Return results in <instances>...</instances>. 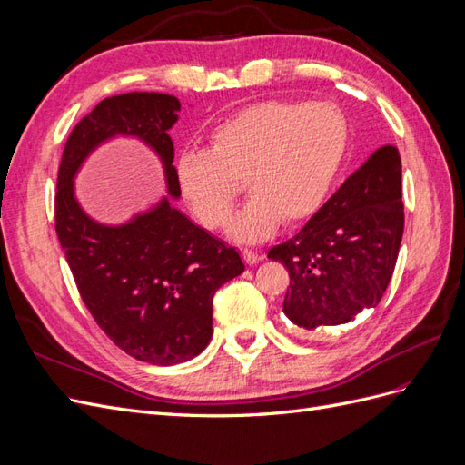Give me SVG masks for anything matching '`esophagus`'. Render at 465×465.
<instances>
[{"label":"esophagus","mask_w":465,"mask_h":465,"mask_svg":"<svg viewBox=\"0 0 465 465\" xmlns=\"http://www.w3.org/2000/svg\"><path fill=\"white\" fill-rule=\"evenodd\" d=\"M242 260H244L248 265H254V263L262 262L263 256L256 254V252H252V250H242Z\"/></svg>","instance_id":"1"}]
</instances>
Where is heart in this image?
<instances>
[{
    "instance_id": "1",
    "label": "heart",
    "mask_w": 465,
    "mask_h": 465,
    "mask_svg": "<svg viewBox=\"0 0 465 465\" xmlns=\"http://www.w3.org/2000/svg\"><path fill=\"white\" fill-rule=\"evenodd\" d=\"M347 151V124L330 103L263 101L223 120L203 151L176 161L182 198L209 231L229 227L242 193L250 203L232 223L238 242H262L285 221L297 227L326 203Z\"/></svg>"
}]
</instances>
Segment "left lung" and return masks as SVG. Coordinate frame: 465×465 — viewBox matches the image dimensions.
<instances>
[{"label":"left lung","mask_w":465,"mask_h":465,"mask_svg":"<svg viewBox=\"0 0 465 465\" xmlns=\"http://www.w3.org/2000/svg\"><path fill=\"white\" fill-rule=\"evenodd\" d=\"M401 234V159L396 147L384 145L299 234L267 252L291 277L287 318L302 330H316L374 308L396 267Z\"/></svg>","instance_id":"1"}]
</instances>
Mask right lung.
Masks as SVG:
<instances>
[{"instance_id": "1", "label": "right lung", "mask_w": 465, "mask_h": 465, "mask_svg": "<svg viewBox=\"0 0 465 465\" xmlns=\"http://www.w3.org/2000/svg\"><path fill=\"white\" fill-rule=\"evenodd\" d=\"M180 101L163 93L104 98L69 134L55 190V232L83 302L124 353L151 364L200 355L213 335V294L244 272L241 254L163 198L132 221L108 227L81 209L74 178L89 154L116 135L149 145L180 198L168 135Z\"/></svg>"}]
</instances>
